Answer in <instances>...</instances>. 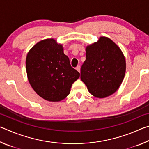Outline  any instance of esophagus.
<instances>
[{
    "label": "esophagus",
    "mask_w": 149,
    "mask_h": 149,
    "mask_svg": "<svg viewBox=\"0 0 149 149\" xmlns=\"http://www.w3.org/2000/svg\"><path fill=\"white\" fill-rule=\"evenodd\" d=\"M75 69H76L78 72H80V65H77V66L75 68Z\"/></svg>",
    "instance_id": "esophagus-1"
}]
</instances>
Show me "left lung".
<instances>
[{
  "mask_svg": "<svg viewBox=\"0 0 149 149\" xmlns=\"http://www.w3.org/2000/svg\"><path fill=\"white\" fill-rule=\"evenodd\" d=\"M85 50L86 60L81 68V79L95 97L112 95L122 84L125 74V59L122 50L106 37H100Z\"/></svg>",
  "mask_w": 149,
  "mask_h": 149,
  "instance_id": "obj_1",
  "label": "left lung"
}]
</instances>
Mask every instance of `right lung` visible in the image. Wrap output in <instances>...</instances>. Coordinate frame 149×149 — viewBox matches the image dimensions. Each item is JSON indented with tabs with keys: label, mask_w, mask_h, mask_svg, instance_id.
<instances>
[{
	"label": "right lung",
	"mask_w": 149,
	"mask_h": 149,
	"mask_svg": "<svg viewBox=\"0 0 149 149\" xmlns=\"http://www.w3.org/2000/svg\"><path fill=\"white\" fill-rule=\"evenodd\" d=\"M26 65L33 89L42 99L52 102L65 99L80 75L70 65L62 45L54 39L35 44L27 54Z\"/></svg>",
	"instance_id": "1"
}]
</instances>
